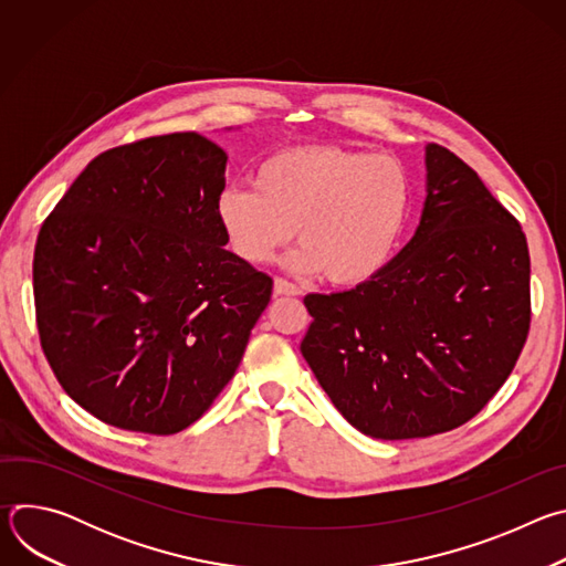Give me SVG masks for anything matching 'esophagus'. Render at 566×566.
<instances>
[{"mask_svg":"<svg viewBox=\"0 0 566 566\" xmlns=\"http://www.w3.org/2000/svg\"><path fill=\"white\" fill-rule=\"evenodd\" d=\"M275 295H300V286H295L293 282L284 280V277H275V286H273Z\"/></svg>","mask_w":566,"mask_h":566,"instance_id":"34e87169","label":"esophagus"}]
</instances>
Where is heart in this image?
Here are the masks:
<instances>
[{
	"label": "heart",
	"instance_id": "1",
	"mask_svg": "<svg viewBox=\"0 0 566 566\" xmlns=\"http://www.w3.org/2000/svg\"><path fill=\"white\" fill-rule=\"evenodd\" d=\"M253 186H228L217 219L230 251L269 262L300 234L289 264L336 284H360L389 260L406 228L412 184L394 156L343 145H304L262 160Z\"/></svg>",
	"mask_w": 566,
	"mask_h": 566
}]
</instances>
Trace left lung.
Listing matches in <instances>:
<instances>
[{"mask_svg":"<svg viewBox=\"0 0 566 566\" xmlns=\"http://www.w3.org/2000/svg\"><path fill=\"white\" fill-rule=\"evenodd\" d=\"M426 168L428 197L406 249L352 291L304 297V360L338 412L382 441L479 415L531 327L522 226L450 149L430 143Z\"/></svg>","mask_w":566,"mask_h":566,"instance_id":"1","label":"left lung"}]
</instances>
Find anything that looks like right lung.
I'll return each instance as SVG.
<instances>
[{"instance_id":"1","label":"right lung","mask_w":566,"mask_h":566,"mask_svg":"<svg viewBox=\"0 0 566 566\" xmlns=\"http://www.w3.org/2000/svg\"><path fill=\"white\" fill-rule=\"evenodd\" d=\"M226 151L195 132L96 156L44 219L35 317L62 389L120 430L177 434L234 376L273 280L226 251Z\"/></svg>"}]
</instances>
